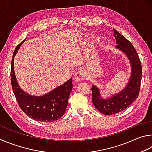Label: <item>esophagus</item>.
I'll list each match as a JSON object with an SVG mask.
<instances>
[{"instance_id": "1", "label": "esophagus", "mask_w": 152, "mask_h": 152, "mask_svg": "<svg viewBox=\"0 0 152 152\" xmlns=\"http://www.w3.org/2000/svg\"><path fill=\"white\" fill-rule=\"evenodd\" d=\"M86 73L85 70H83V69H79V70L77 71L75 74L74 77L77 82H79L84 80L85 78H86Z\"/></svg>"}]
</instances>
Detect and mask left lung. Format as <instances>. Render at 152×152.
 <instances>
[{
	"label": "left lung",
	"instance_id": "8db88e82",
	"mask_svg": "<svg viewBox=\"0 0 152 152\" xmlns=\"http://www.w3.org/2000/svg\"><path fill=\"white\" fill-rule=\"evenodd\" d=\"M114 37L118 45L116 49L121 50L128 58L132 66V73L126 87L108 99H103L100 95V91L93 85L92 102L97 110L105 115L118 113L128 107L137 99L140 93L142 81V65L136 50L128 40L119 32L113 29Z\"/></svg>",
	"mask_w": 152,
	"mask_h": 152
}]
</instances>
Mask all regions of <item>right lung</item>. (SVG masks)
<instances>
[{"label": "right lung", "mask_w": 152, "mask_h": 152, "mask_svg": "<svg viewBox=\"0 0 152 152\" xmlns=\"http://www.w3.org/2000/svg\"><path fill=\"white\" fill-rule=\"evenodd\" d=\"M14 50L11 61L10 80L12 91L21 110L29 118L41 122H53L61 118L66 111L69 95L73 89L72 78L42 96H32L21 89L17 83L14 71V57L20 45Z\"/></svg>", "instance_id": "right-lung-1"}]
</instances>
